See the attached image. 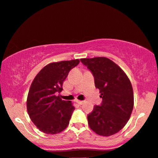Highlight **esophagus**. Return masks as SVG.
<instances>
[{
  "instance_id": "1",
  "label": "esophagus",
  "mask_w": 158,
  "mask_h": 158,
  "mask_svg": "<svg viewBox=\"0 0 158 158\" xmlns=\"http://www.w3.org/2000/svg\"><path fill=\"white\" fill-rule=\"evenodd\" d=\"M76 102L78 103L79 105H82V104H83V103H84V102L83 101H80V100H76Z\"/></svg>"
}]
</instances>
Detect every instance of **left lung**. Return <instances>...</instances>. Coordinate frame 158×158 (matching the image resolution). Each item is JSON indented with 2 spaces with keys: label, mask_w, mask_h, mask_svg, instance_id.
<instances>
[{
  "label": "left lung",
  "mask_w": 158,
  "mask_h": 158,
  "mask_svg": "<svg viewBox=\"0 0 158 158\" xmlns=\"http://www.w3.org/2000/svg\"><path fill=\"white\" fill-rule=\"evenodd\" d=\"M94 77L102 102L87 115L89 127L101 136H108L122 130L134 107L131 82L117 64L106 57L81 59Z\"/></svg>",
  "instance_id": "1"
}]
</instances>
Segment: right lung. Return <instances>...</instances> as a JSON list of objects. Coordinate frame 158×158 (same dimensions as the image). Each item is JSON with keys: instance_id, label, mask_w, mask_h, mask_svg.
I'll return each instance as SVG.
<instances>
[{"instance_id": "right-lung-1", "label": "right lung", "mask_w": 158, "mask_h": 158, "mask_svg": "<svg viewBox=\"0 0 158 158\" xmlns=\"http://www.w3.org/2000/svg\"><path fill=\"white\" fill-rule=\"evenodd\" d=\"M80 63L79 59L54 62L37 74L27 97V111L34 125L43 131L55 134L67 127L75 107L70 101L62 100L57 93L70 70Z\"/></svg>"}]
</instances>
